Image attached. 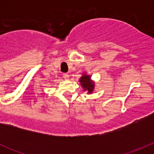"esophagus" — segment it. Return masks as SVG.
Wrapping results in <instances>:
<instances>
[{"label":"esophagus","mask_w":154,"mask_h":154,"mask_svg":"<svg viewBox=\"0 0 154 154\" xmlns=\"http://www.w3.org/2000/svg\"><path fill=\"white\" fill-rule=\"evenodd\" d=\"M63 77H64L66 80H68L69 79V75L68 74H63Z\"/></svg>","instance_id":"obj_1"}]
</instances>
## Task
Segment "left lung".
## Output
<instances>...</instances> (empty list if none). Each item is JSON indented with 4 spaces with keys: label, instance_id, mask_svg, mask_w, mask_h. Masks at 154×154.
<instances>
[{
    "label": "left lung",
    "instance_id": "8db88e82",
    "mask_svg": "<svg viewBox=\"0 0 154 154\" xmlns=\"http://www.w3.org/2000/svg\"><path fill=\"white\" fill-rule=\"evenodd\" d=\"M79 82L82 88H83V91H87V94H90L93 92L95 86L94 80H91V75L87 74L86 72L82 74L81 77L79 79Z\"/></svg>",
    "mask_w": 154,
    "mask_h": 154
}]
</instances>
